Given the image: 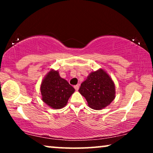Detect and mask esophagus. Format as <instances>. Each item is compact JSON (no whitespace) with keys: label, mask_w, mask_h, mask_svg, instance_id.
<instances>
[{"label":"esophagus","mask_w":153,"mask_h":153,"mask_svg":"<svg viewBox=\"0 0 153 153\" xmlns=\"http://www.w3.org/2000/svg\"><path fill=\"white\" fill-rule=\"evenodd\" d=\"M74 88V89L76 90V91H78L79 88V85H75Z\"/></svg>","instance_id":"esophagus-1"}]
</instances>
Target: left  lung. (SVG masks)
Segmentation results:
<instances>
[{
	"instance_id": "8db88e82",
	"label": "left lung",
	"mask_w": 153,
	"mask_h": 153,
	"mask_svg": "<svg viewBox=\"0 0 153 153\" xmlns=\"http://www.w3.org/2000/svg\"><path fill=\"white\" fill-rule=\"evenodd\" d=\"M79 91L93 109L106 107L115 98L114 81L102 69L91 72L81 83Z\"/></svg>"
}]
</instances>
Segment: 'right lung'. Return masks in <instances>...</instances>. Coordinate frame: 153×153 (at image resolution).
Wrapping results in <instances>:
<instances>
[{"label": "right lung", "instance_id": "right-lung-1", "mask_svg": "<svg viewBox=\"0 0 153 153\" xmlns=\"http://www.w3.org/2000/svg\"><path fill=\"white\" fill-rule=\"evenodd\" d=\"M40 91L43 101L51 108L58 109L66 105L74 88L60 76L58 71L51 70L42 83Z\"/></svg>", "mask_w": 153, "mask_h": 153}]
</instances>
